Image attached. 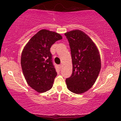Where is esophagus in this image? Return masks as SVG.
<instances>
[{
  "instance_id": "obj_1",
  "label": "esophagus",
  "mask_w": 121,
  "mask_h": 121,
  "mask_svg": "<svg viewBox=\"0 0 121 121\" xmlns=\"http://www.w3.org/2000/svg\"><path fill=\"white\" fill-rule=\"evenodd\" d=\"M59 66H60V68L62 69V64H60V65H59Z\"/></svg>"
}]
</instances>
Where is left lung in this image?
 I'll list each match as a JSON object with an SVG mask.
<instances>
[{
    "instance_id": "obj_1",
    "label": "left lung",
    "mask_w": 121,
    "mask_h": 121,
    "mask_svg": "<svg viewBox=\"0 0 121 121\" xmlns=\"http://www.w3.org/2000/svg\"><path fill=\"white\" fill-rule=\"evenodd\" d=\"M65 35L70 45L73 65L72 76L66 79V86L74 93H84L92 87L100 72L99 52L95 43L82 30H70Z\"/></svg>"
}]
</instances>
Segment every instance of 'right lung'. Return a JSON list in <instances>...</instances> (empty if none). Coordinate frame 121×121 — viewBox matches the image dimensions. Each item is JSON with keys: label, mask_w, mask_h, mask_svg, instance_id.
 <instances>
[{"label": "right lung", "mask_w": 121, "mask_h": 121, "mask_svg": "<svg viewBox=\"0 0 121 121\" xmlns=\"http://www.w3.org/2000/svg\"><path fill=\"white\" fill-rule=\"evenodd\" d=\"M62 39L58 33L41 30L23 48L21 56L23 74L28 85L37 92L44 93L52 88L57 73L53 65L50 48Z\"/></svg>", "instance_id": "1"}]
</instances>
